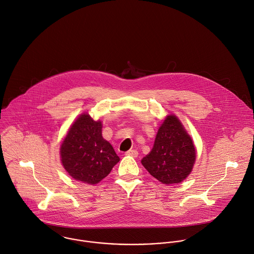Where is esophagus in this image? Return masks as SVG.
Returning <instances> with one entry per match:
<instances>
[{
  "instance_id": "1",
  "label": "esophagus",
  "mask_w": 254,
  "mask_h": 254,
  "mask_svg": "<svg viewBox=\"0 0 254 254\" xmlns=\"http://www.w3.org/2000/svg\"><path fill=\"white\" fill-rule=\"evenodd\" d=\"M126 155H130V156H133V157H137L138 152H137V150H135V149H131V150L127 151V152H126Z\"/></svg>"
}]
</instances>
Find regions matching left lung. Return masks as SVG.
I'll use <instances>...</instances> for the list:
<instances>
[{
	"label": "left lung",
	"instance_id": "obj_1",
	"mask_svg": "<svg viewBox=\"0 0 254 254\" xmlns=\"http://www.w3.org/2000/svg\"><path fill=\"white\" fill-rule=\"evenodd\" d=\"M195 160L196 151L191 137L179 120L171 115L159 127L153 148L141 163L150 175L169 185L186 179Z\"/></svg>",
	"mask_w": 254,
	"mask_h": 254
}]
</instances>
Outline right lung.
Returning <instances> with one entry per match:
<instances>
[{
    "label": "right lung",
    "mask_w": 254,
    "mask_h": 254,
    "mask_svg": "<svg viewBox=\"0 0 254 254\" xmlns=\"http://www.w3.org/2000/svg\"><path fill=\"white\" fill-rule=\"evenodd\" d=\"M61 161L72 178L97 184L120 161L113 146L102 136V123L81 115L71 127L61 148Z\"/></svg>",
    "instance_id": "obj_1"
}]
</instances>
